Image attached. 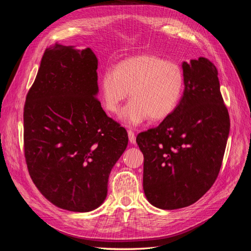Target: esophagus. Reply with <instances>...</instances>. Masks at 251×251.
Masks as SVG:
<instances>
[{"mask_svg":"<svg viewBox=\"0 0 251 251\" xmlns=\"http://www.w3.org/2000/svg\"><path fill=\"white\" fill-rule=\"evenodd\" d=\"M127 136H128V140H130L131 143H135L136 142V136L135 133L132 130L127 131Z\"/></svg>","mask_w":251,"mask_h":251,"instance_id":"1","label":"esophagus"}]
</instances>
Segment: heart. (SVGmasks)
<instances>
[{
    "instance_id": "obj_1",
    "label": "heart",
    "mask_w": 251,
    "mask_h": 251,
    "mask_svg": "<svg viewBox=\"0 0 251 251\" xmlns=\"http://www.w3.org/2000/svg\"><path fill=\"white\" fill-rule=\"evenodd\" d=\"M104 108L117 114L130 92L132 100L121 113L128 126H137L150 117L158 121L177 108L184 89V73L174 62L153 54H141L119 62L100 77Z\"/></svg>"
}]
</instances>
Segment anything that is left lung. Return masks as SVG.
Instances as JSON below:
<instances>
[{
  "mask_svg": "<svg viewBox=\"0 0 251 251\" xmlns=\"http://www.w3.org/2000/svg\"><path fill=\"white\" fill-rule=\"evenodd\" d=\"M182 68L184 92L177 108L136 138L144 156V194L162 209L186 207L209 191L221 169L230 127L216 66L199 57Z\"/></svg>",
  "mask_w": 251,
  "mask_h": 251,
  "instance_id": "8db88e82",
  "label": "left lung"
}]
</instances>
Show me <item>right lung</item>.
<instances>
[{"label": "right lung", "mask_w": 251, "mask_h": 251, "mask_svg": "<svg viewBox=\"0 0 251 251\" xmlns=\"http://www.w3.org/2000/svg\"><path fill=\"white\" fill-rule=\"evenodd\" d=\"M98 60L90 48L45 50L24 105V154L35 186L57 207L85 212L108 193L127 133L96 94Z\"/></svg>", "instance_id": "add662e5"}]
</instances>
